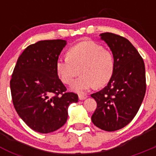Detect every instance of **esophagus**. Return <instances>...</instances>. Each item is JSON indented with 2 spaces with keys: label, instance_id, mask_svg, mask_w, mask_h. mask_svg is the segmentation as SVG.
Wrapping results in <instances>:
<instances>
[{
  "label": "esophagus",
  "instance_id": "obj_1",
  "mask_svg": "<svg viewBox=\"0 0 156 156\" xmlns=\"http://www.w3.org/2000/svg\"><path fill=\"white\" fill-rule=\"evenodd\" d=\"M87 98V94H79V99L80 100H84Z\"/></svg>",
  "mask_w": 156,
  "mask_h": 156
}]
</instances>
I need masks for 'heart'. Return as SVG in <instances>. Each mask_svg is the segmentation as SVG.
Instances as JSON below:
<instances>
[{
  "label": "heart",
  "instance_id": "heart-1",
  "mask_svg": "<svg viewBox=\"0 0 156 156\" xmlns=\"http://www.w3.org/2000/svg\"><path fill=\"white\" fill-rule=\"evenodd\" d=\"M80 73L71 87L75 91L84 92L95 86L108 83L114 71V59L112 54L93 41H83L68 51V57L59 58L56 71L62 81L70 84Z\"/></svg>",
  "mask_w": 156,
  "mask_h": 156
}]
</instances>
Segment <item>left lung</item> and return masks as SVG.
Segmentation results:
<instances>
[{"mask_svg": "<svg viewBox=\"0 0 156 156\" xmlns=\"http://www.w3.org/2000/svg\"><path fill=\"white\" fill-rule=\"evenodd\" d=\"M99 36L112 53L114 71L108 84L90 95L97 102L91 120L103 130L115 131L131 122L141 105L146 90L145 67L127 39L112 33Z\"/></svg>", "mask_w": 156, "mask_h": 156, "instance_id": "8db88e82", "label": "left lung"}]
</instances>
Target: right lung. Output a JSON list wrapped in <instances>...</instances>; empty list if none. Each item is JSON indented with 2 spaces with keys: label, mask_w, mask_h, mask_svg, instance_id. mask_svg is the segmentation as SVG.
<instances>
[{
  "label": "right lung",
  "mask_w": 156,
  "mask_h": 156,
  "mask_svg": "<svg viewBox=\"0 0 156 156\" xmlns=\"http://www.w3.org/2000/svg\"><path fill=\"white\" fill-rule=\"evenodd\" d=\"M66 44L64 40H51L30 45L19 57L12 73L14 107L26 124L39 133L61 128L68 118L69 106L78 101V95L66 93L56 71Z\"/></svg>",
  "instance_id": "1"
}]
</instances>
